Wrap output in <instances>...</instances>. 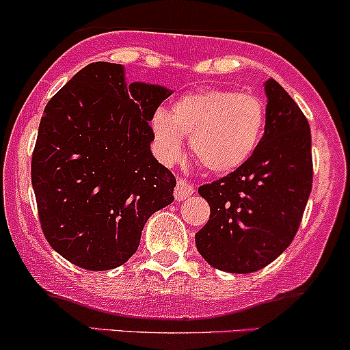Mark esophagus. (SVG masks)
Returning a JSON list of instances; mask_svg holds the SVG:
<instances>
[{
    "label": "esophagus",
    "instance_id": "1",
    "mask_svg": "<svg viewBox=\"0 0 350 350\" xmlns=\"http://www.w3.org/2000/svg\"><path fill=\"white\" fill-rule=\"evenodd\" d=\"M191 195H193V186L189 185L188 181H185V179H178V183H176V188H174L176 200L183 201Z\"/></svg>",
    "mask_w": 350,
    "mask_h": 350
}]
</instances>
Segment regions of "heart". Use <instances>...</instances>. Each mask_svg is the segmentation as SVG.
<instances>
[{
	"instance_id": "heart-1",
	"label": "heart",
	"mask_w": 350,
	"mask_h": 350,
	"mask_svg": "<svg viewBox=\"0 0 350 350\" xmlns=\"http://www.w3.org/2000/svg\"><path fill=\"white\" fill-rule=\"evenodd\" d=\"M266 105L257 94L210 88L185 94L171 113L157 109L152 130L165 157H178L183 135L191 137V152L211 172H232L245 164L262 139Z\"/></svg>"
}]
</instances>
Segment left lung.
I'll list each match as a JSON object with an SVG mask.
<instances>
[{"label": "left lung", "mask_w": 350, "mask_h": 350, "mask_svg": "<svg viewBox=\"0 0 350 350\" xmlns=\"http://www.w3.org/2000/svg\"><path fill=\"white\" fill-rule=\"evenodd\" d=\"M266 126L252 157L198 188L211 213L196 234V249L211 267L227 273H254L281 256L312 193L308 120L273 77L266 81Z\"/></svg>", "instance_id": "1"}]
</instances>
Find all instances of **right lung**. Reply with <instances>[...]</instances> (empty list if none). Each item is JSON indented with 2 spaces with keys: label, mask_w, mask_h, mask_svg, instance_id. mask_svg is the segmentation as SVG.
<instances>
[{
  "label": "right lung",
  "mask_w": 350,
  "mask_h": 350,
  "mask_svg": "<svg viewBox=\"0 0 350 350\" xmlns=\"http://www.w3.org/2000/svg\"><path fill=\"white\" fill-rule=\"evenodd\" d=\"M171 91L126 86L123 67L93 62L57 91L31 154L38 221L52 249L88 271L137 252L149 217L172 203L176 178L150 152L154 113Z\"/></svg>",
  "instance_id": "1"
}]
</instances>
